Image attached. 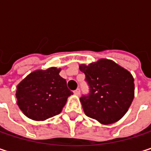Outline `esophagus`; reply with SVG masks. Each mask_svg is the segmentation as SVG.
Segmentation results:
<instances>
[{
	"mask_svg": "<svg viewBox=\"0 0 151 151\" xmlns=\"http://www.w3.org/2000/svg\"><path fill=\"white\" fill-rule=\"evenodd\" d=\"M74 94H76V95H79L80 94V89H76L75 91H74Z\"/></svg>",
	"mask_w": 151,
	"mask_h": 151,
	"instance_id": "34e87169",
	"label": "esophagus"
}]
</instances>
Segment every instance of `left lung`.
<instances>
[{"label":"left lung","instance_id":"8db88e82","mask_svg":"<svg viewBox=\"0 0 151 151\" xmlns=\"http://www.w3.org/2000/svg\"><path fill=\"white\" fill-rule=\"evenodd\" d=\"M89 93L80 102L85 114L102 124L119 121L134 99V78L129 72L108 59H100L89 65H81Z\"/></svg>","mask_w":151,"mask_h":151}]
</instances>
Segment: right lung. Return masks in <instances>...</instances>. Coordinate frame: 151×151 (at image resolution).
<instances>
[{"label":"right lung","mask_w":151,"mask_h":151,"mask_svg":"<svg viewBox=\"0 0 151 151\" xmlns=\"http://www.w3.org/2000/svg\"><path fill=\"white\" fill-rule=\"evenodd\" d=\"M59 72L55 67L35 71L17 86V105L27 117L45 121L62 111L73 92Z\"/></svg>","instance_id":"add662e5"}]
</instances>
